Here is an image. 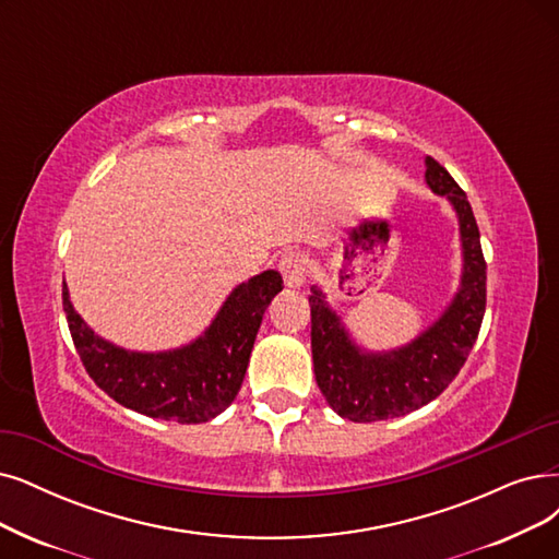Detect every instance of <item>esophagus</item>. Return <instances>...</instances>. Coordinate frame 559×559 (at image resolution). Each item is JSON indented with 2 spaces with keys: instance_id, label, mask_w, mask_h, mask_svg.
<instances>
[{
  "instance_id": "1",
  "label": "esophagus",
  "mask_w": 559,
  "mask_h": 559,
  "mask_svg": "<svg viewBox=\"0 0 559 559\" xmlns=\"http://www.w3.org/2000/svg\"><path fill=\"white\" fill-rule=\"evenodd\" d=\"M280 273L284 277V284L292 286V288H298L305 284L307 280V267H305V257L298 254V252H286L280 263Z\"/></svg>"
}]
</instances>
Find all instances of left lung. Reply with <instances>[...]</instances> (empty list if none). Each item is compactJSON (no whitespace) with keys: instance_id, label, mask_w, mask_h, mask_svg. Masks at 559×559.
Here are the masks:
<instances>
[{"instance_id":"left-lung-1","label":"left lung","mask_w":559,"mask_h":559,"mask_svg":"<svg viewBox=\"0 0 559 559\" xmlns=\"http://www.w3.org/2000/svg\"><path fill=\"white\" fill-rule=\"evenodd\" d=\"M427 165V186L448 199L459 217L463 273L442 317L411 344L371 353L357 346L321 288L311 286V357L330 408L350 421H381L427 406L448 388L475 346L486 309V261L465 192L440 163Z\"/></svg>"}]
</instances>
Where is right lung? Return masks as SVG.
<instances>
[{
  "instance_id": "1",
  "label": "right lung",
  "mask_w": 559,
  "mask_h": 559,
  "mask_svg": "<svg viewBox=\"0 0 559 559\" xmlns=\"http://www.w3.org/2000/svg\"><path fill=\"white\" fill-rule=\"evenodd\" d=\"M280 292L277 271L254 275L234 288L202 337L160 353L126 350L98 337L73 309L66 282L61 298L80 360L103 392L146 417L199 424L236 399L263 311Z\"/></svg>"
}]
</instances>
